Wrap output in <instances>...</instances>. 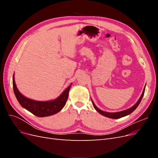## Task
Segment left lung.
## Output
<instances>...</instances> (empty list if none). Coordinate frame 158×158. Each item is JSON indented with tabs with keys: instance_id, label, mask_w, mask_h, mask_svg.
<instances>
[{
	"instance_id": "obj_1",
	"label": "left lung",
	"mask_w": 158,
	"mask_h": 158,
	"mask_svg": "<svg viewBox=\"0 0 158 158\" xmlns=\"http://www.w3.org/2000/svg\"><path fill=\"white\" fill-rule=\"evenodd\" d=\"M145 88H146V85L145 87L144 88V89H143V92H142V94L141 95V96L140 97L139 99L138 100V102L136 103V104L134 105V106L132 107H131V108H129L128 109H126V110H124V111H119V112H114V113H109V112H106V111H102V110L99 109V108H98L96 107V106H95V103H94L93 100H92V104H93V106L95 108V109L96 110V111L99 113L101 114H102L103 116H105L106 117H108V118H121V117H125L127 115H128V114H130L131 113H132L137 108V107L138 106V105L140 104L141 100L143 98V96H144V92H145Z\"/></svg>"
}]
</instances>
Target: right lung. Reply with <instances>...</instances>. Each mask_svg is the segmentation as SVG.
Listing matches in <instances>:
<instances>
[{
  "instance_id": "1",
  "label": "right lung",
  "mask_w": 158,
  "mask_h": 158,
  "mask_svg": "<svg viewBox=\"0 0 158 158\" xmlns=\"http://www.w3.org/2000/svg\"><path fill=\"white\" fill-rule=\"evenodd\" d=\"M13 89L14 94L21 106L31 112L34 115L40 117H48L59 112L63 109L67 101L69 92L72 84L66 88L59 96L51 101L40 102L27 98L23 95L16 87L14 80V74L13 75Z\"/></svg>"
}]
</instances>
